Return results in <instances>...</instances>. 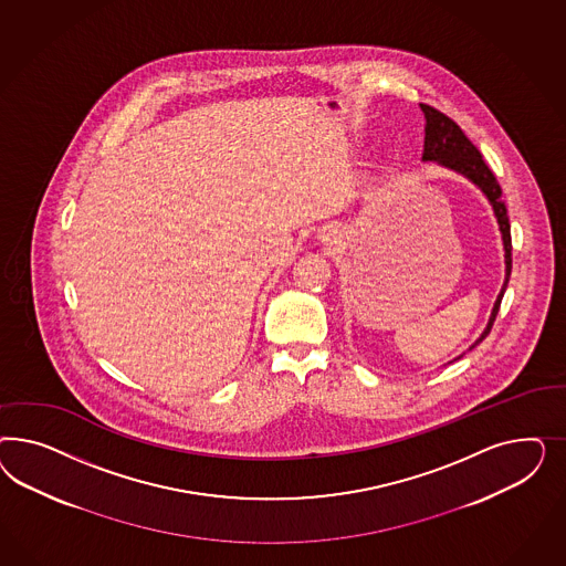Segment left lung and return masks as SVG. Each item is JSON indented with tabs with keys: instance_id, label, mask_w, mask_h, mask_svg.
Wrapping results in <instances>:
<instances>
[{
	"instance_id": "obj_1",
	"label": "left lung",
	"mask_w": 566,
	"mask_h": 566,
	"mask_svg": "<svg viewBox=\"0 0 566 566\" xmlns=\"http://www.w3.org/2000/svg\"><path fill=\"white\" fill-rule=\"evenodd\" d=\"M421 109H423V116H426L423 159L426 161H438V164H442V166L450 168V170L463 174L471 182H475L485 192V197L490 199V203L494 207L497 226H500V232H502L504 253H506L504 255L506 258V280H504L502 291L497 294L496 305H494V311H492L490 324L485 327V332L481 334L480 340L475 343L480 344L490 334V329H492L494 322H496L500 303H502V296L506 292L509 280H511V270H513V240H511L509 211H506V206L502 201V189L497 185L494 171L488 168V164L481 157L480 149L467 138V135L461 130V126L452 120V118H448L440 109L428 105V103H421Z\"/></svg>"
}]
</instances>
